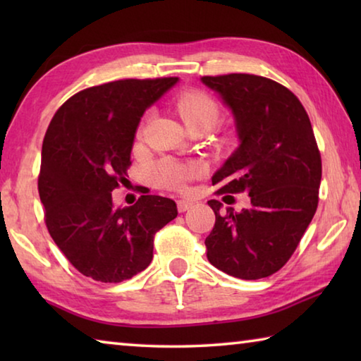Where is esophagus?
I'll use <instances>...</instances> for the list:
<instances>
[{"label": "esophagus", "mask_w": 361, "mask_h": 361, "mask_svg": "<svg viewBox=\"0 0 361 361\" xmlns=\"http://www.w3.org/2000/svg\"><path fill=\"white\" fill-rule=\"evenodd\" d=\"M192 207V202H189V200H178L176 202V209H178L180 213H185L186 210H189Z\"/></svg>", "instance_id": "1"}]
</instances>
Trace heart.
<instances>
[{
    "instance_id": "heart-1",
    "label": "heart",
    "mask_w": 361,
    "mask_h": 361,
    "mask_svg": "<svg viewBox=\"0 0 361 361\" xmlns=\"http://www.w3.org/2000/svg\"><path fill=\"white\" fill-rule=\"evenodd\" d=\"M175 109L189 129L202 126L212 129L221 114L219 103L202 90L181 92L175 99ZM142 130L143 126L140 127L138 135H142ZM199 172V166H195V164H185L169 157L156 162L151 167L149 175L157 186L173 189V191H185L188 181L195 178Z\"/></svg>"
}]
</instances>
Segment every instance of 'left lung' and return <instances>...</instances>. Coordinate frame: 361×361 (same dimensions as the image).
Wrapping results in <instances>:
<instances>
[{
	"instance_id": "8db88e82",
	"label": "left lung",
	"mask_w": 361,
	"mask_h": 361,
	"mask_svg": "<svg viewBox=\"0 0 361 361\" xmlns=\"http://www.w3.org/2000/svg\"><path fill=\"white\" fill-rule=\"evenodd\" d=\"M235 118L240 145L213 175L216 194L247 192L242 212L212 199L215 226L207 258L243 280L276 274L295 253L319 205L322 157L298 97L269 78L231 73L204 76Z\"/></svg>"
}]
</instances>
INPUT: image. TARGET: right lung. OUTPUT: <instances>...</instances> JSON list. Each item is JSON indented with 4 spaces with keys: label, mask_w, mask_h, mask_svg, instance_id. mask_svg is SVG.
I'll list each match as a JSON object with an SVG mask.
<instances>
[{
    "label": "right lung",
    "mask_w": 361,
    "mask_h": 361,
    "mask_svg": "<svg viewBox=\"0 0 361 361\" xmlns=\"http://www.w3.org/2000/svg\"><path fill=\"white\" fill-rule=\"evenodd\" d=\"M178 78L121 79L84 89L54 114L42 142L38 191L44 221L66 259L85 277L119 283L145 271L154 235L176 218V204L143 192L114 209L145 109Z\"/></svg>",
    "instance_id": "1"
}]
</instances>
